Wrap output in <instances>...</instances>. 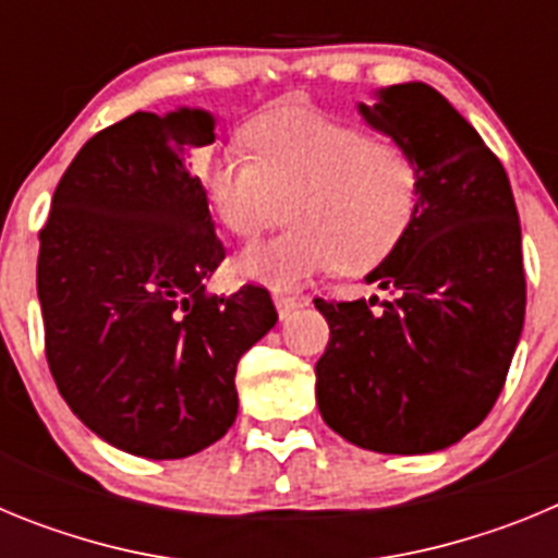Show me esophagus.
<instances>
[{
	"instance_id": "esophagus-1",
	"label": "esophagus",
	"mask_w": 558,
	"mask_h": 558,
	"mask_svg": "<svg viewBox=\"0 0 558 558\" xmlns=\"http://www.w3.org/2000/svg\"><path fill=\"white\" fill-rule=\"evenodd\" d=\"M274 304H276V313H279V318H288L295 307H302V299H299V295L284 293V290H274Z\"/></svg>"
}]
</instances>
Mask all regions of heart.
Wrapping results in <instances>:
<instances>
[{
  "mask_svg": "<svg viewBox=\"0 0 558 558\" xmlns=\"http://www.w3.org/2000/svg\"><path fill=\"white\" fill-rule=\"evenodd\" d=\"M245 150H201L195 175L229 234L290 229L234 259L248 282L295 288L310 276L377 268L405 243L422 204V167L399 142L310 108H282L243 128Z\"/></svg>",
  "mask_w": 558,
  "mask_h": 558,
  "instance_id": "obj_1",
  "label": "heart"
}]
</instances>
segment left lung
Masks as SVG:
<instances>
[{
	"instance_id": "obj_1",
	"label": "left lung",
	"mask_w": 558,
	"mask_h": 558,
	"mask_svg": "<svg viewBox=\"0 0 558 558\" xmlns=\"http://www.w3.org/2000/svg\"><path fill=\"white\" fill-rule=\"evenodd\" d=\"M360 113L416 156L422 204L366 276L388 299H315L329 324L315 399L352 445L422 456L475 430L506 386L525 318L520 218L500 159L436 88L388 86Z\"/></svg>"
}]
</instances>
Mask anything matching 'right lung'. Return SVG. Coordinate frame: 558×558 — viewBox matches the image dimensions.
Returning a JSON list of instances; mask_svg holds the SVG:
<instances>
[{"label":"right lung","mask_w":558,"mask_h":558,"mask_svg":"<svg viewBox=\"0 0 558 558\" xmlns=\"http://www.w3.org/2000/svg\"><path fill=\"white\" fill-rule=\"evenodd\" d=\"M206 111H136L61 175L38 240L44 352L88 430L142 458H186L236 418V363L276 324L270 293H206L226 248L192 175Z\"/></svg>","instance_id":"add662e5"}]
</instances>
